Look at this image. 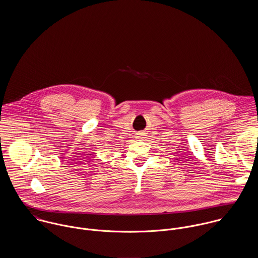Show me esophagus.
Segmentation results:
<instances>
[{
  "label": "esophagus",
  "mask_w": 258,
  "mask_h": 258,
  "mask_svg": "<svg viewBox=\"0 0 258 258\" xmlns=\"http://www.w3.org/2000/svg\"><path fill=\"white\" fill-rule=\"evenodd\" d=\"M142 136H143V135H142V134H138V137H139V138H141V137H142Z\"/></svg>",
  "instance_id": "34e87169"
}]
</instances>
